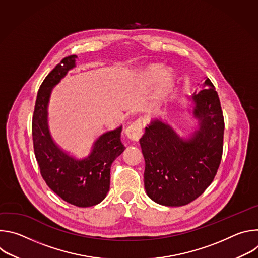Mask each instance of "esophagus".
Masks as SVG:
<instances>
[{
	"label": "esophagus",
	"mask_w": 258,
	"mask_h": 258,
	"mask_svg": "<svg viewBox=\"0 0 258 258\" xmlns=\"http://www.w3.org/2000/svg\"><path fill=\"white\" fill-rule=\"evenodd\" d=\"M125 134L128 139L132 141H139V139L143 136V122L141 118L135 120L132 124H130L126 130Z\"/></svg>",
	"instance_id": "1"
}]
</instances>
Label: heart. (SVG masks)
I'll list each match as a JSON object with an SVG mask.
<instances>
[{
  "instance_id": "1",
  "label": "heart",
  "mask_w": 258,
  "mask_h": 258,
  "mask_svg": "<svg viewBox=\"0 0 258 258\" xmlns=\"http://www.w3.org/2000/svg\"><path fill=\"white\" fill-rule=\"evenodd\" d=\"M144 79L148 83L157 82L155 89V98L157 100L163 99L172 89L174 85V76L171 71H164L161 64H151L146 68Z\"/></svg>"
}]
</instances>
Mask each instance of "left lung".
Returning a JSON list of instances; mask_svg holds the SVG:
<instances>
[{
	"label": "left lung",
	"mask_w": 258,
	"mask_h": 258,
	"mask_svg": "<svg viewBox=\"0 0 258 258\" xmlns=\"http://www.w3.org/2000/svg\"><path fill=\"white\" fill-rule=\"evenodd\" d=\"M199 128L188 139L153 120L140 139L145 189L153 201L182 206L197 199L214 179L223 157L225 120L218 95L207 79L194 93Z\"/></svg>",
	"instance_id": "1"
}]
</instances>
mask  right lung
Returning <instances> with one entry per match:
<instances>
[{"label": "right lung", "instance_id": "add662e5", "mask_svg": "<svg viewBox=\"0 0 258 258\" xmlns=\"http://www.w3.org/2000/svg\"><path fill=\"white\" fill-rule=\"evenodd\" d=\"M76 55L63 58L42 83L32 115L34 155L48 187L64 201L79 207L100 203L110 188V166L125 149L120 141L122 126L102 134L89 153L71 156L55 145L48 131L47 106L52 88L76 66Z\"/></svg>", "mask_w": 258, "mask_h": 258}]
</instances>
